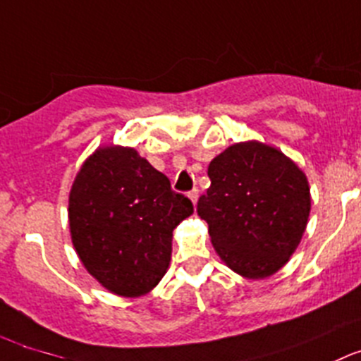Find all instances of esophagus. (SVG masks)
<instances>
[{"instance_id":"esophagus-1","label":"esophagus","mask_w":361,"mask_h":361,"mask_svg":"<svg viewBox=\"0 0 361 361\" xmlns=\"http://www.w3.org/2000/svg\"><path fill=\"white\" fill-rule=\"evenodd\" d=\"M187 196H188V200L192 201V203L196 204L197 203V197H200V190H197V188H192V190L188 192Z\"/></svg>"}]
</instances>
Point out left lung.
<instances>
[{"instance_id": "obj_1", "label": "left lung", "mask_w": 361, "mask_h": 361, "mask_svg": "<svg viewBox=\"0 0 361 361\" xmlns=\"http://www.w3.org/2000/svg\"><path fill=\"white\" fill-rule=\"evenodd\" d=\"M197 201L212 245L247 279H265L290 260L312 208L308 178L294 160L258 140L226 147L208 165Z\"/></svg>"}]
</instances>
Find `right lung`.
Segmentation results:
<instances>
[{
    "label": "right lung",
    "mask_w": 361,
    "mask_h": 361,
    "mask_svg": "<svg viewBox=\"0 0 361 361\" xmlns=\"http://www.w3.org/2000/svg\"><path fill=\"white\" fill-rule=\"evenodd\" d=\"M67 212L87 272L112 294L140 298L169 269L173 231L194 207L137 149L110 144L83 161Z\"/></svg>",
    "instance_id": "obj_1"
}]
</instances>
